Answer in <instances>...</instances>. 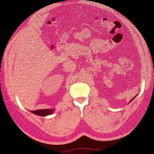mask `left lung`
<instances>
[{"mask_svg":"<svg viewBox=\"0 0 154 154\" xmlns=\"http://www.w3.org/2000/svg\"><path fill=\"white\" fill-rule=\"evenodd\" d=\"M133 99H134V97H133V98H132V99L131 100H130V101H132V100H133ZM130 102H129V103H130Z\"/></svg>","mask_w":154,"mask_h":154,"instance_id":"left-lung-1","label":"left lung"}]
</instances>
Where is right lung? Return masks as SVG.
I'll return each instance as SVG.
<instances>
[{"mask_svg":"<svg viewBox=\"0 0 154 154\" xmlns=\"http://www.w3.org/2000/svg\"><path fill=\"white\" fill-rule=\"evenodd\" d=\"M54 111V109H40V110H36L35 111H31L35 114L41 116H48L52 114Z\"/></svg>","mask_w":154,"mask_h":154,"instance_id":"1","label":"right lung"}]
</instances>
